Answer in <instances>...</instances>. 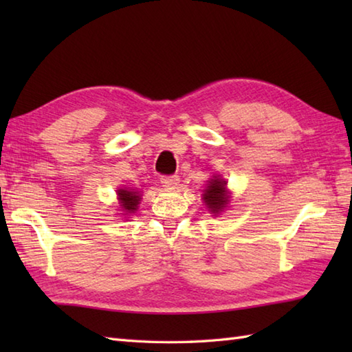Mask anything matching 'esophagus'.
<instances>
[{"label": "esophagus", "mask_w": 352, "mask_h": 352, "mask_svg": "<svg viewBox=\"0 0 352 352\" xmlns=\"http://www.w3.org/2000/svg\"><path fill=\"white\" fill-rule=\"evenodd\" d=\"M160 182L164 188H175L180 183V178H178V175H162Z\"/></svg>", "instance_id": "34e87169"}]
</instances>
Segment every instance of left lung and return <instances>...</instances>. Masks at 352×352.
<instances>
[{
  "mask_svg": "<svg viewBox=\"0 0 352 352\" xmlns=\"http://www.w3.org/2000/svg\"><path fill=\"white\" fill-rule=\"evenodd\" d=\"M210 184L207 186V189L204 190V201L208 207V210H212L213 213H219L223 207L227 204V195H226V186L227 183L221 180V178L214 177L212 178Z\"/></svg>",
  "mask_w": 352,
  "mask_h": 352,
  "instance_id": "left-lung-1",
  "label": "left lung"
}]
</instances>
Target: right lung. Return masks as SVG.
<instances>
[{
    "instance_id": "add662e5",
    "label": "right lung",
    "mask_w": 352,
    "mask_h": 352,
    "mask_svg": "<svg viewBox=\"0 0 352 352\" xmlns=\"http://www.w3.org/2000/svg\"><path fill=\"white\" fill-rule=\"evenodd\" d=\"M118 195H119V199H121V206H122V208H124L125 212L133 213L134 210H136L139 201H140L138 192L119 189L118 190Z\"/></svg>"
}]
</instances>
